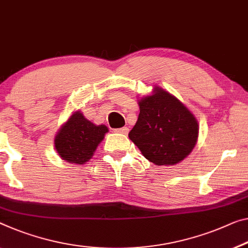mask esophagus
Returning <instances> with one entry per match:
<instances>
[{
  "instance_id": "1",
  "label": "esophagus",
  "mask_w": 248,
  "mask_h": 248,
  "mask_svg": "<svg viewBox=\"0 0 248 248\" xmlns=\"http://www.w3.org/2000/svg\"><path fill=\"white\" fill-rule=\"evenodd\" d=\"M116 133H120V134H123V135H126L128 133V128L127 127H121V128H117L115 129Z\"/></svg>"
}]
</instances>
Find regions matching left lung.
I'll use <instances>...</instances> for the list:
<instances>
[{
    "mask_svg": "<svg viewBox=\"0 0 248 248\" xmlns=\"http://www.w3.org/2000/svg\"><path fill=\"white\" fill-rule=\"evenodd\" d=\"M140 114L128 137L155 165H174L187 157L199 137L195 116L161 87L139 102Z\"/></svg>",
    "mask_w": 248,
    "mask_h": 248,
    "instance_id": "obj_1",
    "label": "left lung"
}]
</instances>
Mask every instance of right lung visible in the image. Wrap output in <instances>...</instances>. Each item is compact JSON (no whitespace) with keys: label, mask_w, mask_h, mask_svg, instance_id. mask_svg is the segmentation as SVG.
I'll list each match as a JSON object with an SVG mask.
<instances>
[{"label":"right lung","mask_w":248,"mask_h":248,"mask_svg":"<svg viewBox=\"0 0 248 248\" xmlns=\"http://www.w3.org/2000/svg\"><path fill=\"white\" fill-rule=\"evenodd\" d=\"M108 128L95 125L78 111L71 115L55 136L54 144L59 155L68 163L85 164L92 157Z\"/></svg>","instance_id":"right-lung-1"}]
</instances>
